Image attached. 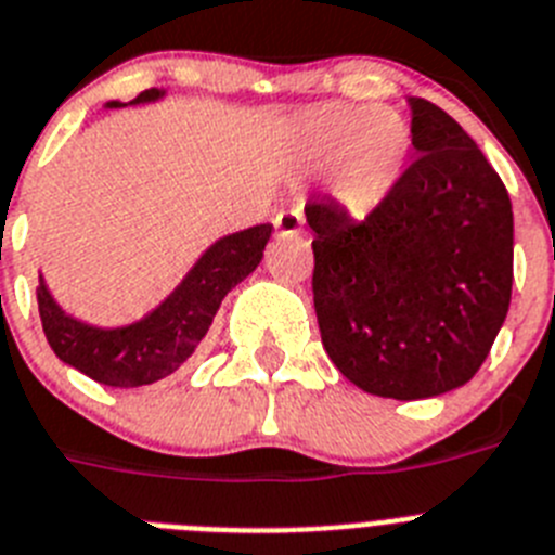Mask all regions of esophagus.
Here are the masks:
<instances>
[{"label":"esophagus","instance_id":"34e87169","mask_svg":"<svg viewBox=\"0 0 555 555\" xmlns=\"http://www.w3.org/2000/svg\"><path fill=\"white\" fill-rule=\"evenodd\" d=\"M273 225H276L279 234H284V237H296V234H301V229H305V215L298 209H282L273 218Z\"/></svg>","mask_w":555,"mask_h":555}]
</instances>
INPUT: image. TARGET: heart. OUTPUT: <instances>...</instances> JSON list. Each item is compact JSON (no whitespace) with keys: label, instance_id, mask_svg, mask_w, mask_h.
<instances>
[{"label":"heart","instance_id":"b5f03b06","mask_svg":"<svg viewBox=\"0 0 555 555\" xmlns=\"http://www.w3.org/2000/svg\"><path fill=\"white\" fill-rule=\"evenodd\" d=\"M287 147L305 170H330L332 201L363 218L397 190L411 162L413 128L388 105L324 103L291 119Z\"/></svg>","mask_w":555,"mask_h":555}]
</instances>
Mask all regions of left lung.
Wrapping results in <instances>:
<instances>
[{"label":"left lung","mask_w":555,"mask_h":555,"mask_svg":"<svg viewBox=\"0 0 555 555\" xmlns=\"http://www.w3.org/2000/svg\"><path fill=\"white\" fill-rule=\"evenodd\" d=\"M416 162L365 220L305 206L312 298L337 371L365 393L427 399L469 383L498 337L514 282L503 181L438 105L411 100Z\"/></svg>","instance_id":"obj_1"}]
</instances>
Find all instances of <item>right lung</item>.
Listing matches in <instances>:
<instances>
[{
    "label": "right lung",
    "mask_w": 555,
    "mask_h": 555,
    "mask_svg": "<svg viewBox=\"0 0 555 555\" xmlns=\"http://www.w3.org/2000/svg\"><path fill=\"white\" fill-rule=\"evenodd\" d=\"M162 98V89H151L131 100V105ZM119 105L125 103L111 100L108 108ZM271 231V223L250 225L211 243L176 291L128 326H94L69 315L52 298L44 276H38V312L52 351L66 365L111 388H139L170 377L204 340L225 293L257 271Z\"/></svg>",
    "instance_id": "obj_1"
}]
</instances>
